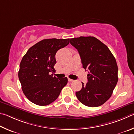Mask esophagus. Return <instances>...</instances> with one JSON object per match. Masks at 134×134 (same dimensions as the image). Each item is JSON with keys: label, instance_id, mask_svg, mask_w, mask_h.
I'll return each instance as SVG.
<instances>
[{"label": "esophagus", "instance_id": "34e87169", "mask_svg": "<svg viewBox=\"0 0 134 134\" xmlns=\"http://www.w3.org/2000/svg\"><path fill=\"white\" fill-rule=\"evenodd\" d=\"M74 81L73 79H70V78H68V81H69V82H72V81Z\"/></svg>", "mask_w": 134, "mask_h": 134}]
</instances>
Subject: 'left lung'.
I'll return each mask as SVG.
<instances>
[{"mask_svg":"<svg viewBox=\"0 0 134 134\" xmlns=\"http://www.w3.org/2000/svg\"><path fill=\"white\" fill-rule=\"evenodd\" d=\"M80 55L82 67L88 71V83L76 92L82 104L90 107L104 104L111 97L118 82V66L107 46L93 36L71 39Z\"/></svg>","mask_w":134,"mask_h":134,"instance_id":"8db88e82","label":"left lung"}]
</instances>
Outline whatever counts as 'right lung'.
<instances>
[{"mask_svg": "<svg viewBox=\"0 0 134 134\" xmlns=\"http://www.w3.org/2000/svg\"><path fill=\"white\" fill-rule=\"evenodd\" d=\"M69 39H46L29 49L21 60L18 72L23 92L30 102L45 106L57 99L68 78H56L50 72L55 71V55L66 46Z\"/></svg>", "mask_w": 134, "mask_h": 134, "instance_id": "1", "label": "right lung"}]
</instances>
